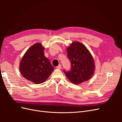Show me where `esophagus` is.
Here are the masks:
<instances>
[{
	"mask_svg": "<svg viewBox=\"0 0 122 122\" xmlns=\"http://www.w3.org/2000/svg\"><path fill=\"white\" fill-rule=\"evenodd\" d=\"M57 69H61V65H59L58 66L56 67Z\"/></svg>",
	"mask_w": 122,
	"mask_h": 122,
	"instance_id": "esophagus-1",
	"label": "esophagus"
}]
</instances>
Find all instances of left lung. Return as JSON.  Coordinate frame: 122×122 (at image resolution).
Returning a JSON list of instances; mask_svg holds the SVG:
<instances>
[{
  "instance_id": "obj_1",
  "label": "left lung",
  "mask_w": 122,
  "mask_h": 122,
  "mask_svg": "<svg viewBox=\"0 0 122 122\" xmlns=\"http://www.w3.org/2000/svg\"><path fill=\"white\" fill-rule=\"evenodd\" d=\"M67 57L71 62V70L64 72L68 78L75 84L92 78L95 69L93 56L82 44L73 42L67 48Z\"/></svg>"
}]
</instances>
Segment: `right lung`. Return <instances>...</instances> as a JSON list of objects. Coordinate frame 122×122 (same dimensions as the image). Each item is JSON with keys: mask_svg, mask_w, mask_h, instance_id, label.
<instances>
[{"mask_svg": "<svg viewBox=\"0 0 122 122\" xmlns=\"http://www.w3.org/2000/svg\"><path fill=\"white\" fill-rule=\"evenodd\" d=\"M44 50L40 43L35 44L26 52L20 64L21 74L36 84L44 82L53 71V67L44 55Z\"/></svg>", "mask_w": 122, "mask_h": 122, "instance_id": "add662e5", "label": "right lung"}]
</instances>
